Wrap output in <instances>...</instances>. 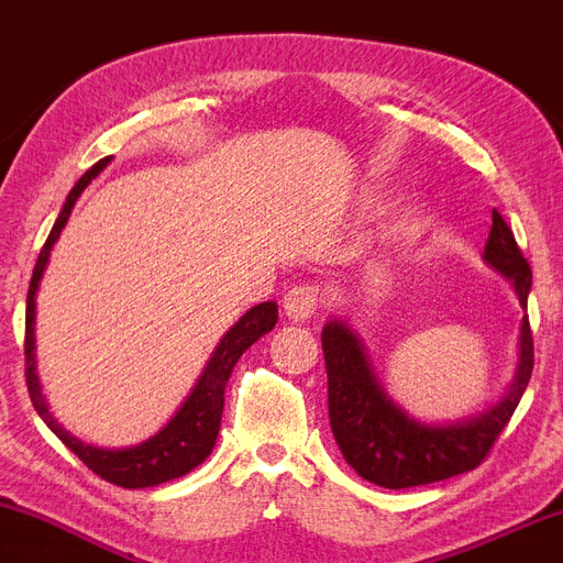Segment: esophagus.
Masks as SVG:
<instances>
[{"instance_id": "34e87169", "label": "esophagus", "mask_w": 563, "mask_h": 563, "mask_svg": "<svg viewBox=\"0 0 563 563\" xmlns=\"http://www.w3.org/2000/svg\"><path fill=\"white\" fill-rule=\"evenodd\" d=\"M320 288L312 286V283H301V286H294L283 299V309H286V318L294 322H307L312 320V314L318 312L320 307Z\"/></svg>"}]
</instances>
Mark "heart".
Segmentation results:
<instances>
[{"label": "heart", "instance_id": "b5f03b06", "mask_svg": "<svg viewBox=\"0 0 563 563\" xmlns=\"http://www.w3.org/2000/svg\"><path fill=\"white\" fill-rule=\"evenodd\" d=\"M412 232H418V230H421V224H418V222H412V228H410Z\"/></svg>", "mask_w": 563, "mask_h": 563}]
</instances>
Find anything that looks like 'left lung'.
Instances as JSON below:
<instances>
[{
    "instance_id": "1",
    "label": "left lung",
    "mask_w": 563,
    "mask_h": 563,
    "mask_svg": "<svg viewBox=\"0 0 563 563\" xmlns=\"http://www.w3.org/2000/svg\"><path fill=\"white\" fill-rule=\"evenodd\" d=\"M482 260L514 286L521 309L532 290V269L516 238L497 211L484 243ZM519 360L514 380L495 405L450 423H431L410 416L386 394L373 371L360 335L346 320L333 318L322 328V354L328 371V416L341 455L367 482L386 489L421 487L466 474L484 461L489 448L514 416L532 376V331L527 314L519 325Z\"/></svg>"
}]
</instances>
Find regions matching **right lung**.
Returning <instances> with one entry per match:
<instances>
[{
	"label": "right lung",
	"instance_id": "add662e5",
	"mask_svg": "<svg viewBox=\"0 0 563 563\" xmlns=\"http://www.w3.org/2000/svg\"><path fill=\"white\" fill-rule=\"evenodd\" d=\"M111 164V158H102L89 169L79 183L74 185V190L68 192L66 203H63L60 214L55 219V228L49 232L47 243H44L42 254H38L34 277H31L29 286V299H25V384H29L31 402H34L36 412L42 416V421L49 426V431L60 439L66 448L79 455V461L87 468H92L97 476H102L106 482L119 484L126 489H142V487H158V484L185 476L187 471H192L206 457L211 455L217 444L219 423H222V410H224V389H228V380L232 376V367L238 360L243 357V352L254 341H260L264 333H269L277 322V303L275 301H262L256 307H251L228 333L222 335L214 352H211L209 363H206L203 373H200L196 386L185 397V402L179 405V410L169 418V423H164V429L156 431L153 437H147L145 442L132 444V448H95V444L81 442L79 437L70 434L68 429H63V423H57V418L49 412L47 397H44L42 384L36 376V290L42 283L44 269L49 264V254H53L57 238H60L63 228H66L70 211H74L76 200L95 177H100V172Z\"/></svg>",
	"mask_w": 563,
	"mask_h": 563
}]
</instances>
